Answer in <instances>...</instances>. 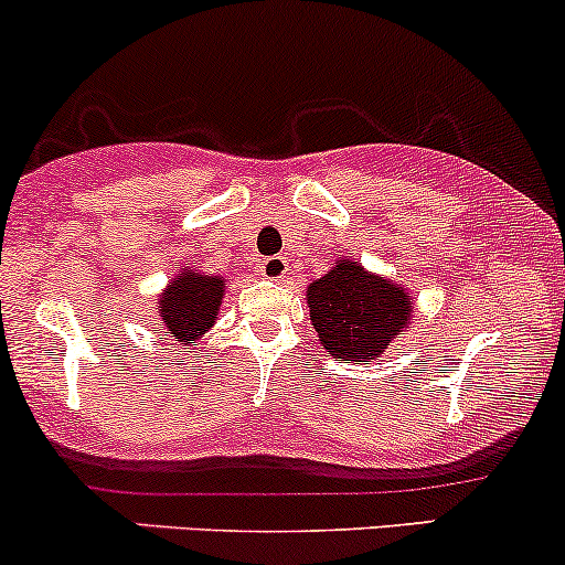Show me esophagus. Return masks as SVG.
I'll list each match as a JSON object with an SVG mask.
<instances>
[{"instance_id":"34e87169","label":"esophagus","mask_w":565,"mask_h":565,"mask_svg":"<svg viewBox=\"0 0 565 565\" xmlns=\"http://www.w3.org/2000/svg\"><path fill=\"white\" fill-rule=\"evenodd\" d=\"M258 271H262L266 280H282V277L288 275V262H285L282 256H269L264 258Z\"/></svg>"}]
</instances>
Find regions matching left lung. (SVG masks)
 I'll use <instances>...</instances> for the list:
<instances>
[{"label":"left lung","mask_w":565,"mask_h":565,"mask_svg":"<svg viewBox=\"0 0 565 565\" xmlns=\"http://www.w3.org/2000/svg\"><path fill=\"white\" fill-rule=\"evenodd\" d=\"M309 317L320 347L331 358L367 363L411 322V307L397 285L382 280L358 262H339L307 290Z\"/></svg>","instance_id":"8db88e82"}]
</instances>
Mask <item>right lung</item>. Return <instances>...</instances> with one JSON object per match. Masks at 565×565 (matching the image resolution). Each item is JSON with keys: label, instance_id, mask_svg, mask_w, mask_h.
<instances>
[{"label": "right lung", "instance_id": "1", "mask_svg": "<svg viewBox=\"0 0 565 565\" xmlns=\"http://www.w3.org/2000/svg\"><path fill=\"white\" fill-rule=\"evenodd\" d=\"M221 299H224L221 277L183 271L160 299L162 326L179 341L194 344L205 333V328L213 326Z\"/></svg>", "mask_w": 565, "mask_h": 565}]
</instances>
